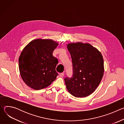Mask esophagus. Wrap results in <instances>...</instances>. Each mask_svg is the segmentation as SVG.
I'll list each match as a JSON object with an SVG mask.
<instances>
[{
    "label": "esophagus",
    "mask_w": 124,
    "mask_h": 124,
    "mask_svg": "<svg viewBox=\"0 0 124 124\" xmlns=\"http://www.w3.org/2000/svg\"><path fill=\"white\" fill-rule=\"evenodd\" d=\"M59 76H60V77H63L64 76V73H60V74H59Z\"/></svg>",
    "instance_id": "34e87169"
}]
</instances>
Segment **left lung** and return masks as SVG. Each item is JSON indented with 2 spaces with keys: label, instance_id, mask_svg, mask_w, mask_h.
<instances>
[{
  "label": "left lung",
  "instance_id": "1",
  "mask_svg": "<svg viewBox=\"0 0 124 124\" xmlns=\"http://www.w3.org/2000/svg\"><path fill=\"white\" fill-rule=\"evenodd\" d=\"M71 55L73 77L64 80L69 93L77 98L92 94L100 84L104 74L101 52L87 43H69L67 46Z\"/></svg>",
  "mask_w": 124,
  "mask_h": 124
}]
</instances>
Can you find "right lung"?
Returning a JSON list of instances; mask_svg holds the SVG:
<instances>
[{"mask_svg":"<svg viewBox=\"0 0 124 124\" xmlns=\"http://www.w3.org/2000/svg\"><path fill=\"white\" fill-rule=\"evenodd\" d=\"M58 42L49 39H36L23 49L19 59L21 76L34 90L47 87L58 75L55 69L58 61L52 55Z\"/></svg>","mask_w":124,"mask_h":124,"instance_id":"obj_1","label":"right lung"}]
</instances>
